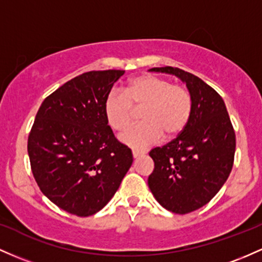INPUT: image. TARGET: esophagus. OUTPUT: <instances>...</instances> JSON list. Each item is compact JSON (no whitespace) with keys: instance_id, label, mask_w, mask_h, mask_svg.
<instances>
[{"instance_id":"esophagus-1","label":"esophagus","mask_w":262,"mask_h":262,"mask_svg":"<svg viewBox=\"0 0 262 262\" xmlns=\"http://www.w3.org/2000/svg\"><path fill=\"white\" fill-rule=\"evenodd\" d=\"M142 155H144V151H142V150H133V157L134 158H139V157H142Z\"/></svg>"}]
</instances>
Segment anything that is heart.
I'll return each instance as SVG.
<instances>
[{"mask_svg":"<svg viewBox=\"0 0 262 262\" xmlns=\"http://www.w3.org/2000/svg\"><path fill=\"white\" fill-rule=\"evenodd\" d=\"M142 109L143 123L132 126L120 136L123 144L145 149L165 134L177 137L184 130L192 111V98L188 88L173 84L170 79L155 74H142L130 79L124 91L113 89L104 102L108 124L122 132L133 123L136 109Z\"/></svg>","mask_w":262,"mask_h":262,"instance_id":"obj_1","label":"heart"}]
</instances>
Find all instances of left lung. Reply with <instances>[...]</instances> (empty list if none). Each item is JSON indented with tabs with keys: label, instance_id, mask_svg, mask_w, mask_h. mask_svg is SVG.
<instances>
[{
	"label": "left lung",
	"instance_id": "1",
	"mask_svg": "<svg viewBox=\"0 0 262 262\" xmlns=\"http://www.w3.org/2000/svg\"><path fill=\"white\" fill-rule=\"evenodd\" d=\"M150 71L175 74L191 94L188 124L168 144L151 149L154 170L148 178L150 191L163 208L188 214L206 205L231 173L234 126L220 94L199 77L169 66Z\"/></svg>",
	"mask_w": 262,
	"mask_h": 262
}]
</instances>
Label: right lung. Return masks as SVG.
<instances>
[{"label":"right lung","instance_id":"right-lung-1","mask_svg":"<svg viewBox=\"0 0 262 262\" xmlns=\"http://www.w3.org/2000/svg\"><path fill=\"white\" fill-rule=\"evenodd\" d=\"M124 71L74 77L42 102L28 136L31 169L41 191L70 214L107 205L133 163L104 114L105 98Z\"/></svg>","mask_w":262,"mask_h":262}]
</instances>
